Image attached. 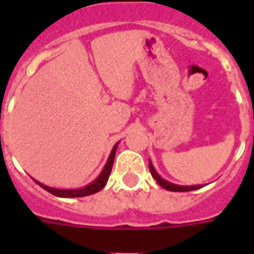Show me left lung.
Segmentation results:
<instances>
[{"label": "left lung", "mask_w": 254, "mask_h": 254, "mask_svg": "<svg viewBox=\"0 0 254 254\" xmlns=\"http://www.w3.org/2000/svg\"><path fill=\"white\" fill-rule=\"evenodd\" d=\"M149 171H151V174H152V177H154L155 180H156V182L159 184L160 187L165 188L166 190H170V191H190V190H196V189H200V188H202V185H194V187H181V185H176V184H171V182L166 181V180H163L162 177L155 171L154 166H152V163L149 162Z\"/></svg>", "instance_id": "1"}]
</instances>
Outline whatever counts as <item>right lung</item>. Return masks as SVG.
<instances>
[{
	"label": "right lung",
	"mask_w": 254,
	"mask_h": 254,
	"mask_svg": "<svg viewBox=\"0 0 254 254\" xmlns=\"http://www.w3.org/2000/svg\"><path fill=\"white\" fill-rule=\"evenodd\" d=\"M117 145L118 143L113 147V151H111L110 156H109V159H107V163L103 167V170L99 174V177L95 180L94 182H91L89 185L84 188H80V189H56V188H50L46 187V185H43L41 182H38L36 180L34 181L39 185L41 188H43L45 190H47L49 193H52L54 196L57 197H65V198H72V197H84V196H89V194H94L96 191L102 190L105 185L107 184V180H109V177H110L111 169H113V163H114V156H116V151H117Z\"/></svg>",
	"instance_id": "1"
}]
</instances>
